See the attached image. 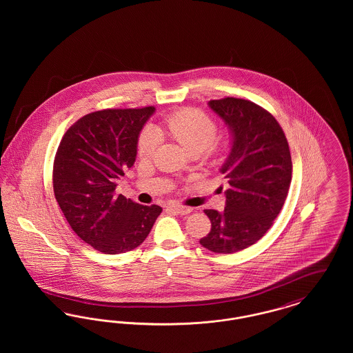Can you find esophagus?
Masks as SVG:
<instances>
[{
	"instance_id": "esophagus-1",
	"label": "esophagus",
	"mask_w": 353,
	"mask_h": 353,
	"mask_svg": "<svg viewBox=\"0 0 353 353\" xmlns=\"http://www.w3.org/2000/svg\"><path fill=\"white\" fill-rule=\"evenodd\" d=\"M169 210H173L174 213H179V214H188L192 212V208H188L184 205H180V203H170L168 206Z\"/></svg>"
}]
</instances>
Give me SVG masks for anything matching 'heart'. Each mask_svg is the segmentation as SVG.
Instances as JSON below:
<instances>
[{
    "label": "heart",
    "instance_id": "1",
    "mask_svg": "<svg viewBox=\"0 0 353 353\" xmlns=\"http://www.w3.org/2000/svg\"><path fill=\"white\" fill-rule=\"evenodd\" d=\"M165 125L169 134H172L189 153H202L209 150L217 134V125L214 120L196 108H184L172 114L165 120ZM159 141V131L151 125L145 127L139 134L137 141V150L140 157L150 159Z\"/></svg>",
    "mask_w": 353,
    "mask_h": 353
}]
</instances>
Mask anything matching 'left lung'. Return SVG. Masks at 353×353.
Listing matches in <instances>:
<instances>
[{
    "instance_id": "obj_1",
    "label": "left lung",
    "mask_w": 353,
    "mask_h": 353,
    "mask_svg": "<svg viewBox=\"0 0 353 353\" xmlns=\"http://www.w3.org/2000/svg\"><path fill=\"white\" fill-rule=\"evenodd\" d=\"M208 104L228 125L232 150L219 168L229 184L225 209L203 210L212 229L200 243L232 254L252 246L271 228L288 193L292 163L282 127L265 108L236 98Z\"/></svg>"
}]
</instances>
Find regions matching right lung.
Here are the masks:
<instances>
[{"instance_id":"obj_1","label":"right lung","mask_w":353,"mask_h":353,"mask_svg":"<svg viewBox=\"0 0 353 353\" xmlns=\"http://www.w3.org/2000/svg\"><path fill=\"white\" fill-rule=\"evenodd\" d=\"M154 107L101 110L75 121L54 160L52 188L71 229L104 254L140 246L161 213L115 194L117 181L136 160L137 139Z\"/></svg>"}]
</instances>
